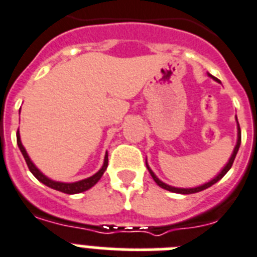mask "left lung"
Returning <instances> with one entry per match:
<instances>
[{"label": "left lung", "mask_w": 257, "mask_h": 257, "mask_svg": "<svg viewBox=\"0 0 257 257\" xmlns=\"http://www.w3.org/2000/svg\"><path fill=\"white\" fill-rule=\"evenodd\" d=\"M209 77L214 79V81L219 82L218 79L215 78V77H213V75L209 74ZM235 120H236V128H238V139H236V145H235L234 150H232L231 157L228 158L227 163H226V165L223 166V169H222L221 171H219L218 174H217V175H215L214 178L212 179V180H209V182L204 183V184H201V185H197V187H192V188H178V187H172V185H169V184H166V183L162 182L161 179H159L158 176L155 175L154 172H153V170L150 169V167H149L148 161H146V167H148V170H149V172H150V175H152V178L154 179V182L157 183V184H158L159 187H161V188L167 189V191L174 192V193H182V195H189V193H196V192L204 191V189L209 188V187H212V185L215 184V183H217V182H219V180H221V179L223 178V176H225L226 174H227L228 170L231 169L232 163H234L235 157H236V153H238V150H239V146H240V140H242V137H240V128H239V122H238V118H236V116H235Z\"/></svg>", "instance_id": "8db88e82"}]
</instances>
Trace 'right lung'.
I'll use <instances>...</instances> for the list:
<instances>
[{"mask_svg":"<svg viewBox=\"0 0 257 257\" xmlns=\"http://www.w3.org/2000/svg\"><path fill=\"white\" fill-rule=\"evenodd\" d=\"M17 144H18V148L22 153L23 158H25L26 163L29 166L30 171L32 172V175L35 176L38 179L39 182H42L43 184H45L47 187L52 189H56V191H60V192H64V193H68V195H74V193H81V192H85L87 189H90L91 187L96 184V183L100 180V178L103 176L104 171L107 170V166H108V154L105 153L104 155V162H103V166L100 167L96 174H94L90 178H86V179H82L79 182H74V183H64V182H56V180H52L51 178L48 176H45L40 170L34 165V162L31 161V158L29 157L27 152H26L25 146H23L22 141H21V135H19V129L18 132H17Z\"/></svg>","mask_w":257,"mask_h":257,"instance_id":"right-lung-1","label":"right lung"}]
</instances>
